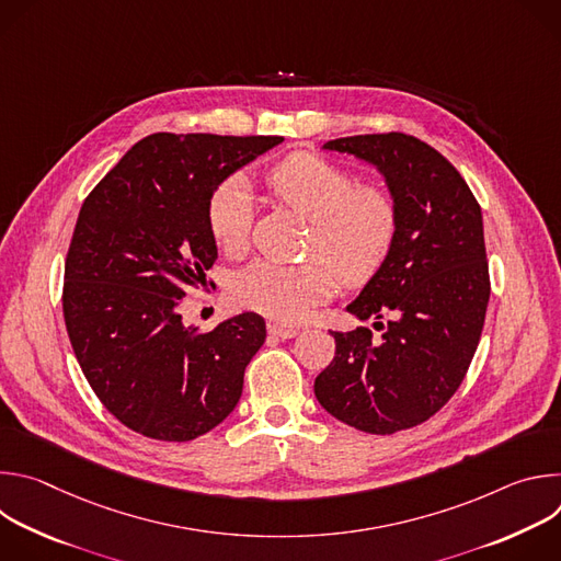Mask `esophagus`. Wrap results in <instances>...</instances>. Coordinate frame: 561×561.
Returning <instances> with one entry per match:
<instances>
[{"instance_id": "34e87169", "label": "esophagus", "mask_w": 561, "mask_h": 561, "mask_svg": "<svg viewBox=\"0 0 561 561\" xmlns=\"http://www.w3.org/2000/svg\"><path fill=\"white\" fill-rule=\"evenodd\" d=\"M268 333L275 335V337H282V340H290V337L299 335V329L288 327V324H279V322H268Z\"/></svg>"}]
</instances>
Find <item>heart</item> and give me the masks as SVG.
I'll use <instances>...</instances> for the list:
<instances>
[{"label": "heart", "instance_id": "b5f03b06", "mask_svg": "<svg viewBox=\"0 0 561 561\" xmlns=\"http://www.w3.org/2000/svg\"><path fill=\"white\" fill-rule=\"evenodd\" d=\"M268 193L310 221L304 264L255 260L232 279V299L279 322H301L329 299L337 277L346 286L368 284L383 266L399 228L394 195L379 184H359L342 167L312 152H293L266 178ZM253 195L239 178L219 182L206 202V224L226 255L247 249Z\"/></svg>", "mask_w": 561, "mask_h": 561}]
</instances>
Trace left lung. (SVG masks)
Instances as JSON below:
<instances>
[{"mask_svg":"<svg viewBox=\"0 0 561 561\" xmlns=\"http://www.w3.org/2000/svg\"><path fill=\"white\" fill-rule=\"evenodd\" d=\"M324 148L377 167L399 228L381 271L348 304L355 317H375L381 335L331 331L335 357L317 375L314 397L340 422L390 435L448 402L482 337L491 297L482 208L448 159L413 135L340 137Z\"/></svg>","mask_w":561,"mask_h":561,"instance_id":"left-lung-1","label":"left lung"}]
</instances>
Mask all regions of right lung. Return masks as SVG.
Segmentation results:
<instances>
[{"mask_svg": "<svg viewBox=\"0 0 561 561\" xmlns=\"http://www.w3.org/2000/svg\"><path fill=\"white\" fill-rule=\"evenodd\" d=\"M277 135L154 133L137 141L79 210L64 266V322L111 415L162 442H191L237 407L266 340L257 312L215 331L184 327L180 304L217 260L210 191Z\"/></svg>", "mask_w": 561, "mask_h": 561, "instance_id": "add662e5", "label": "right lung"}]
</instances>
